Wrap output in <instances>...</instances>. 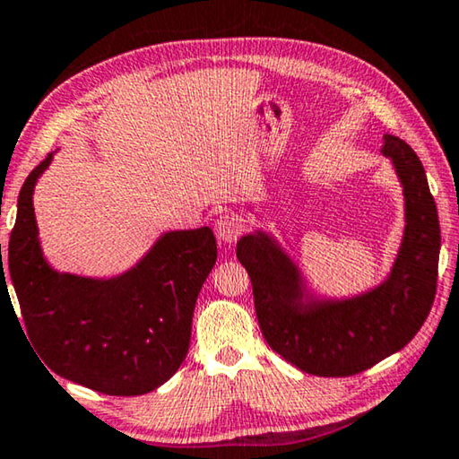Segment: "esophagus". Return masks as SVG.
Segmentation results:
<instances>
[{
	"label": "esophagus",
	"mask_w": 459,
	"mask_h": 459,
	"mask_svg": "<svg viewBox=\"0 0 459 459\" xmlns=\"http://www.w3.org/2000/svg\"><path fill=\"white\" fill-rule=\"evenodd\" d=\"M244 230L242 225V219H238L236 215H219L217 221H215V234L219 238V242L223 244H234L238 238H240Z\"/></svg>",
	"instance_id": "obj_1"
}]
</instances>
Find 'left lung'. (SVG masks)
Segmentation results:
<instances>
[{
  "mask_svg": "<svg viewBox=\"0 0 459 459\" xmlns=\"http://www.w3.org/2000/svg\"><path fill=\"white\" fill-rule=\"evenodd\" d=\"M381 152L400 178L406 228L394 267L375 288L350 298L316 296L267 231L238 242L264 340L308 375L350 377L375 367L411 342L433 307L441 228L427 174L402 138L385 134Z\"/></svg>",
  "mask_w": 459,
  "mask_h": 459,
  "instance_id": "left-lung-1",
  "label": "left lung"
}]
</instances>
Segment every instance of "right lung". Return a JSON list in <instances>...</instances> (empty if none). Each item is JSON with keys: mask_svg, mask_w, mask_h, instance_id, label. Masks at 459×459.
<instances>
[{"mask_svg": "<svg viewBox=\"0 0 459 459\" xmlns=\"http://www.w3.org/2000/svg\"><path fill=\"white\" fill-rule=\"evenodd\" d=\"M51 159L20 190L5 263L0 246V290L8 291L10 277L26 335L53 373L108 395L149 394L188 354L198 291L217 261L213 231H165L134 267L109 279L59 273L43 256L32 207Z\"/></svg>", "mask_w": 459, "mask_h": 459, "instance_id": "add662e5", "label": "right lung"}]
</instances>
